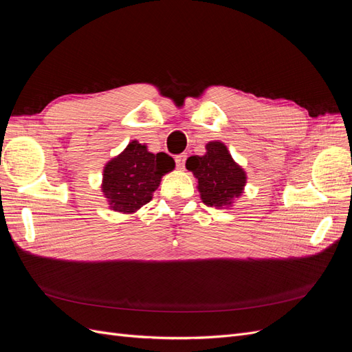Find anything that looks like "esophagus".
Returning a JSON list of instances; mask_svg holds the SVG:
<instances>
[{"label":"esophagus","mask_w":352,"mask_h":352,"mask_svg":"<svg viewBox=\"0 0 352 352\" xmlns=\"http://www.w3.org/2000/svg\"><path fill=\"white\" fill-rule=\"evenodd\" d=\"M188 155L186 154H179L175 157V162H176V166L177 168H184L185 167V162H186Z\"/></svg>","instance_id":"obj_1"}]
</instances>
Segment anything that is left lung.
<instances>
[{
  "mask_svg": "<svg viewBox=\"0 0 352 352\" xmlns=\"http://www.w3.org/2000/svg\"><path fill=\"white\" fill-rule=\"evenodd\" d=\"M186 168L198 179L202 201L210 207H223L239 197L245 186V172L233 162L221 142L207 144V154L186 160Z\"/></svg>",
  "mask_w": 352,
  "mask_h": 352,
  "instance_id": "1",
  "label": "left lung"
}]
</instances>
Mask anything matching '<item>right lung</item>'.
<instances>
[{
    "mask_svg": "<svg viewBox=\"0 0 352 352\" xmlns=\"http://www.w3.org/2000/svg\"><path fill=\"white\" fill-rule=\"evenodd\" d=\"M173 168L175 160L168 154H151L145 145L132 141L105 166L102 192L114 211L133 212L151 201L160 179Z\"/></svg>",
    "mask_w": 352,
    "mask_h": 352,
    "instance_id": "1",
    "label": "right lung"
}]
</instances>
